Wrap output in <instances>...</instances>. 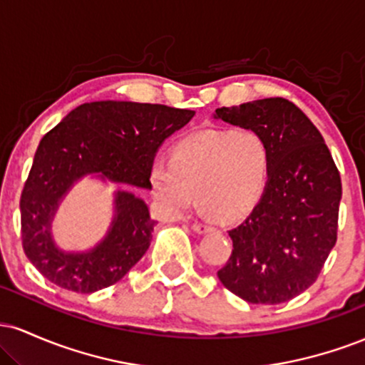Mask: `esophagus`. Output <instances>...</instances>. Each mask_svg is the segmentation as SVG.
Segmentation results:
<instances>
[{"instance_id": "1", "label": "esophagus", "mask_w": 365, "mask_h": 365, "mask_svg": "<svg viewBox=\"0 0 365 365\" xmlns=\"http://www.w3.org/2000/svg\"><path fill=\"white\" fill-rule=\"evenodd\" d=\"M192 230H194L195 233H200V235H204V233L215 232V228H212V226L204 225V223H194V225H192Z\"/></svg>"}]
</instances>
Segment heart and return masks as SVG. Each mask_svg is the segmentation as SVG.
Wrapping results in <instances>:
<instances>
[{"label": "heart", "mask_w": 365, "mask_h": 365, "mask_svg": "<svg viewBox=\"0 0 365 365\" xmlns=\"http://www.w3.org/2000/svg\"><path fill=\"white\" fill-rule=\"evenodd\" d=\"M271 173V150L254 130H204L180 140L170 161L156 159L150 188L159 207L180 216L192 197L209 215L238 220L257 206Z\"/></svg>", "instance_id": "obj_1"}]
</instances>
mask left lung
Here are the masks:
<instances>
[{
    "instance_id": "left-lung-1",
    "label": "left lung",
    "mask_w": 365,
    "mask_h": 365,
    "mask_svg": "<svg viewBox=\"0 0 365 365\" xmlns=\"http://www.w3.org/2000/svg\"><path fill=\"white\" fill-rule=\"evenodd\" d=\"M215 118L259 132L271 150L266 190L228 232L233 250L217 278L250 304H283L316 282L336 244L340 173L319 130L287 99L217 108Z\"/></svg>"
}]
</instances>
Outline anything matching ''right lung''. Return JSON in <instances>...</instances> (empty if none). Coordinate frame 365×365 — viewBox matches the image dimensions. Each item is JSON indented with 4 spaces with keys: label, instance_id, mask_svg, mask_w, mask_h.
I'll return each mask as SVG.
<instances>
[{
    "label": "right lung",
    "instance_id": "right-lung-1",
    "mask_svg": "<svg viewBox=\"0 0 365 365\" xmlns=\"http://www.w3.org/2000/svg\"><path fill=\"white\" fill-rule=\"evenodd\" d=\"M195 111L165 104L96 101L75 108L41 139L20 197L25 255L49 282L77 293L111 287L149 249L156 221L133 192H115L108 233L89 250L68 252L51 226L61 200L78 180L92 175L128 188H150L158 149Z\"/></svg>",
    "mask_w": 365,
    "mask_h": 365
}]
</instances>
